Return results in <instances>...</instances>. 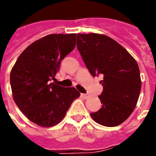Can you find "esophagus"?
Listing matches in <instances>:
<instances>
[{
    "instance_id": "34e87169",
    "label": "esophagus",
    "mask_w": 156,
    "mask_h": 156,
    "mask_svg": "<svg viewBox=\"0 0 156 156\" xmlns=\"http://www.w3.org/2000/svg\"><path fill=\"white\" fill-rule=\"evenodd\" d=\"M81 96H82L83 98H85V99H86V98H88V97H89V94H81Z\"/></svg>"
}]
</instances>
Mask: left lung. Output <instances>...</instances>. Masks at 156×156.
<instances>
[{"label": "left lung", "instance_id": "left-lung-1", "mask_svg": "<svg viewBox=\"0 0 156 156\" xmlns=\"http://www.w3.org/2000/svg\"><path fill=\"white\" fill-rule=\"evenodd\" d=\"M77 48L92 76L101 75L103 91L98 96L102 104L91 113L101 126H119L134 111L142 82L140 71L133 57L117 41L104 34H78Z\"/></svg>", "mask_w": 156, "mask_h": 156}]
</instances>
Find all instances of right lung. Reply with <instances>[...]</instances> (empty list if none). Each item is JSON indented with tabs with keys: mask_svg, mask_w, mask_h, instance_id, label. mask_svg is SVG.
Listing matches in <instances>:
<instances>
[{
	"mask_svg": "<svg viewBox=\"0 0 156 156\" xmlns=\"http://www.w3.org/2000/svg\"><path fill=\"white\" fill-rule=\"evenodd\" d=\"M75 40L76 34L45 36L29 45L11 71L14 102L29 120L42 127L59 123L80 95L74 87L55 83L61 62L74 50Z\"/></svg>",
	"mask_w": 156,
	"mask_h": 156,
	"instance_id": "right-lung-1",
	"label": "right lung"
}]
</instances>
